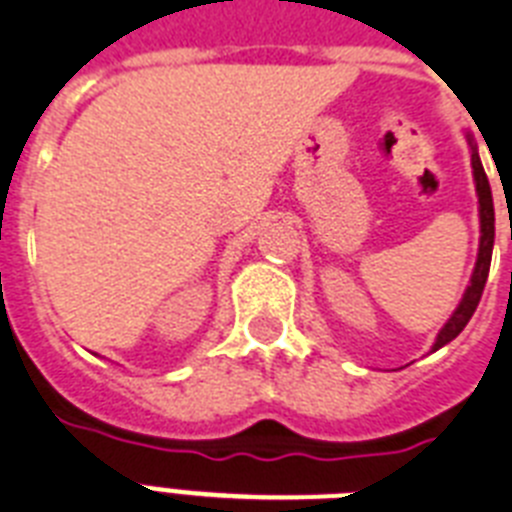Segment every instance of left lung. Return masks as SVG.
<instances>
[{
    "label": "left lung",
    "mask_w": 512,
    "mask_h": 512,
    "mask_svg": "<svg viewBox=\"0 0 512 512\" xmlns=\"http://www.w3.org/2000/svg\"><path fill=\"white\" fill-rule=\"evenodd\" d=\"M468 144H471V165H473V181H476V194H479V218H481V242H479V257H476V268H473L471 286L465 289L463 299H460L458 310L452 313V318L444 323V328L439 331L434 342V350L444 347L447 342H452L455 336L468 326L471 315L476 313L479 307V299L484 294L486 276H489V265H492V247H494V202H492V189H489V178L484 173V165L479 160V152H476V144L468 136Z\"/></svg>",
    "instance_id": "obj_1"
}]
</instances>
